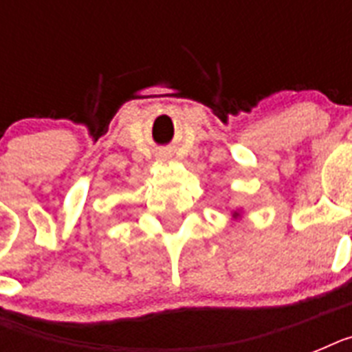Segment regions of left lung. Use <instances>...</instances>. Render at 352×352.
Returning <instances> with one entry per match:
<instances>
[{
	"instance_id": "8db88e82",
	"label": "left lung",
	"mask_w": 352,
	"mask_h": 352,
	"mask_svg": "<svg viewBox=\"0 0 352 352\" xmlns=\"http://www.w3.org/2000/svg\"><path fill=\"white\" fill-rule=\"evenodd\" d=\"M241 217H243V210H234L232 212V221H241Z\"/></svg>"
}]
</instances>
